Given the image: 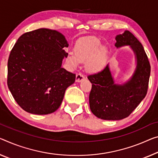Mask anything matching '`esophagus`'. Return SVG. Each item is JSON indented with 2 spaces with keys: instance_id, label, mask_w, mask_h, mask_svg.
<instances>
[{
  "instance_id": "34e87169",
  "label": "esophagus",
  "mask_w": 158,
  "mask_h": 158,
  "mask_svg": "<svg viewBox=\"0 0 158 158\" xmlns=\"http://www.w3.org/2000/svg\"><path fill=\"white\" fill-rule=\"evenodd\" d=\"M84 78H85V76L82 73H77L76 74V82H81Z\"/></svg>"
}]
</instances>
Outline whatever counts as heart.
<instances>
[{
  "label": "heart",
  "mask_w": 158,
  "mask_h": 158,
  "mask_svg": "<svg viewBox=\"0 0 158 158\" xmlns=\"http://www.w3.org/2000/svg\"><path fill=\"white\" fill-rule=\"evenodd\" d=\"M100 46V41L96 37H87L79 40L74 48V56L69 55L67 62L72 67H76L78 62L87 61L86 67L89 71L98 72L104 67V54L100 51L93 54Z\"/></svg>",
  "instance_id": "obj_1"
}]
</instances>
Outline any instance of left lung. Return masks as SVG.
I'll list each match as a JSON object with an SVG mask.
<instances>
[{"label": "left lung", "mask_w": 158, "mask_h": 158, "mask_svg": "<svg viewBox=\"0 0 158 158\" xmlns=\"http://www.w3.org/2000/svg\"><path fill=\"white\" fill-rule=\"evenodd\" d=\"M116 47H131L136 56L137 66L131 79L123 85L114 84L108 65L87 76L92 83L90 110L104 120H120L129 116L144 99L148 88L150 64L141 43L128 30L116 36Z\"/></svg>", "instance_id": "8db88e82"}]
</instances>
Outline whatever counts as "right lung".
<instances>
[{
  "mask_svg": "<svg viewBox=\"0 0 158 158\" xmlns=\"http://www.w3.org/2000/svg\"><path fill=\"white\" fill-rule=\"evenodd\" d=\"M64 36L47 28L21 35L10 53L8 88L20 107L35 114L54 112L61 104L65 89L76 74L61 68L68 56Z\"/></svg>",
  "mask_w": 158,
  "mask_h": 158,
  "instance_id": "obj_1",
  "label": "right lung"
}]
</instances>
